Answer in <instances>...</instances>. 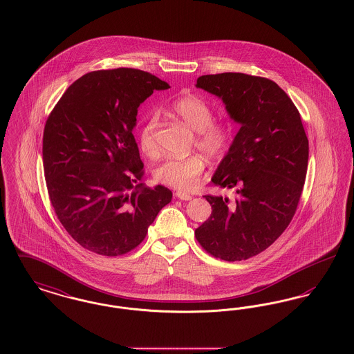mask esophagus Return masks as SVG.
Here are the masks:
<instances>
[{"instance_id": "esophagus-1", "label": "esophagus", "mask_w": 354, "mask_h": 354, "mask_svg": "<svg viewBox=\"0 0 354 354\" xmlns=\"http://www.w3.org/2000/svg\"><path fill=\"white\" fill-rule=\"evenodd\" d=\"M176 198L180 199V201H191L192 199V196L189 194H185V192H182V191L176 192Z\"/></svg>"}]
</instances>
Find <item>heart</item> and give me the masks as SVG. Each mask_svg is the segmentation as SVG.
I'll use <instances>...</instances> for the list:
<instances>
[{"mask_svg":"<svg viewBox=\"0 0 354 354\" xmlns=\"http://www.w3.org/2000/svg\"><path fill=\"white\" fill-rule=\"evenodd\" d=\"M169 110L196 133V147L209 158H220L227 151L232 129L224 120H214L212 107L196 95H183L169 103ZM159 117L155 111L145 119L139 131V147L149 156L158 153L155 131ZM205 162L201 155L167 158L155 171V179L162 185L188 191L201 183Z\"/></svg>","mask_w":354,"mask_h":354,"instance_id":"heart-1","label":"heart"}]
</instances>
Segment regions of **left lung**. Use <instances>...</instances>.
<instances>
[{"mask_svg": "<svg viewBox=\"0 0 354 354\" xmlns=\"http://www.w3.org/2000/svg\"><path fill=\"white\" fill-rule=\"evenodd\" d=\"M196 87L225 104L240 124L211 182L235 199L205 195L211 216L195 230L203 248L225 261L267 250L293 218L308 169L309 143L299 110L273 81L243 73L202 75Z\"/></svg>", "mask_w": 354, "mask_h": 354, "instance_id": "1", "label": "left lung"}]
</instances>
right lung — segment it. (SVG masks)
<instances>
[{"mask_svg":"<svg viewBox=\"0 0 354 354\" xmlns=\"http://www.w3.org/2000/svg\"><path fill=\"white\" fill-rule=\"evenodd\" d=\"M169 84L136 68L98 70L68 86L44 130L42 160L57 218L84 250L119 256L138 247L172 199L145 187L133 130L138 107Z\"/></svg>","mask_w":354,"mask_h":354,"instance_id":"right-lung-1","label":"right lung"}]
</instances>
